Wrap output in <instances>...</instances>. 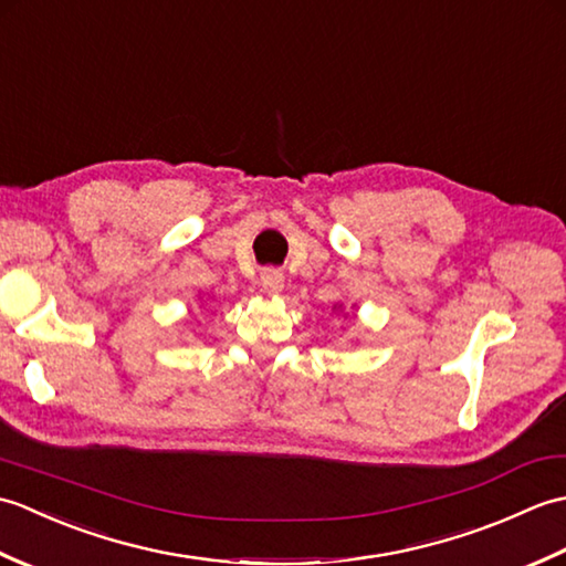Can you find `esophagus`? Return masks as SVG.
Masks as SVG:
<instances>
[{
	"mask_svg": "<svg viewBox=\"0 0 566 566\" xmlns=\"http://www.w3.org/2000/svg\"><path fill=\"white\" fill-rule=\"evenodd\" d=\"M260 284L268 294H280L282 286H284V274L276 268H264L260 272Z\"/></svg>",
	"mask_w": 566,
	"mask_h": 566,
	"instance_id": "34e87169",
	"label": "esophagus"
}]
</instances>
